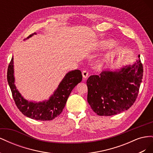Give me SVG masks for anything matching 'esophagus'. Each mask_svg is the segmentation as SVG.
Segmentation results:
<instances>
[{
    "label": "esophagus",
    "mask_w": 153,
    "mask_h": 153,
    "mask_svg": "<svg viewBox=\"0 0 153 153\" xmlns=\"http://www.w3.org/2000/svg\"><path fill=\"white\" fill-rule=\"evenodd\" d=\"M88 75H89V73H88V72L87 71H83V72H82L83 78H87L88 77Z\"/></svg>",
    "instance_id": "34e87169"
}]
</instances>
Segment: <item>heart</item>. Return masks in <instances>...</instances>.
Instances as JSON below:
<instances>
[{"label": "heart", "instance_id": "1", "mask_svg": "<svg viewBox=\"0 0 153 153\" xmlns=\"http://www.w3.org/2000/svg\"><path fill=\"white\" fill-rule=\"evenodd\" d=\"M115 45V41L111 39L103 41L100 43V45L101 48H112L114 47Z\"/></svg>", "mask_w": 153, "mask_h": 153}]
</instances>
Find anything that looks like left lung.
<instances>
[{
  "label": "left lung",
  "instance_id": "obj_1",
  "mask_svg": "<svg viewBox=\"0 0 153 153\" xmlns=\"http://www.w3.org/2000/svg\"><path fill=\"white\" fill-rule=\"evenodd\" d=\"M143 76L138 59L132 64L115 69H105L100 75L87 80V101L100 116H111L127 110L135 102Z\"/></svg>",
  "mask_w": 153,
  "mask_h": 153
}]
</instances>
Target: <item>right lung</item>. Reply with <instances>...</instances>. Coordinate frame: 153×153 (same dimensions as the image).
Returning a JSON list of instances; mask_svg holds the SVG:
<instances>
[{"mask_svg": "<svg viewBox=\"0 0 153 153\" xmlns=\"http://www.w3.org/2000/svg\"><path fill=\"white\" fill-rule=\"evenodd\" d=\"M36 34H37L36 32H34L24 40L29 39ZM13 59V56L9 64L7 78L13 98L18 108L25 116L32 119L50 121L57 117L62 112L72 90L82 81L81 71L79 69H75L68 72L48 100L41 101H30L26 100L22 95L15 84Z\"/></svg>", "mask_w": 153, "mask_h": 153, "instance_id": "obj_1", "label": "right lung"}]
</instances>
